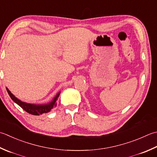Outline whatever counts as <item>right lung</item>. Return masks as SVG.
<instances>
[{
  "label": "right lung",
  "mask_w": 157,
  "mask_h": 157,
  "mask_svg": "<svg viewBox=\"0 0 157 157\" xmlns=\"http://www.w3.org/2000/svg\"><path fill=\"white\" fill-rule=\"evenodd\" d=\"M7 90V93L9 96H10L11 99L13 100L15 103H17L18 105L20 106L24 111H26L30 114L35 115V116H39L42 114V113H46L50 112L51 110L53 109L54 106H56V102L58 100V97H59L60 93H58L56 97H54L53 101L48 104H45V105H35V104H30V103H26L22 102L20 100L17 99L14 95L12 94L10 91L7 88H6Z\"/></svg>",
  "instance_id": "add662e5"
}]
</instances>
